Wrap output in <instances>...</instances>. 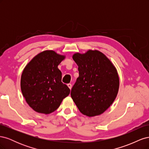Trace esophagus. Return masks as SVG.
<instances>
[{
  "label": "esophagus",
  "mask_w": 149,
  "mask_h": 149,
  "mask_svg": "<svg viewBox=\"0 0 149 149\" xmlns=\"http://www.w3.org/2000/svg\"><path fill=\"white\" fill-rule=\"evenodd\" d=\"M68 88L71 89L72 88V84H70V83L68 84Z\"/></svg>",
  "instance_id": "obj_1"
}]
</instances>
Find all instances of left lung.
<instances>
[{"label": "left lung", "instance_id": "8db88e82", "mask_svg": "<svg viewBox=\"0 0 149 149\" xmlns=\"http://www.w3.org/2000/svg\"><path fill=\"white\" fill-rule=\"evenodd\" d=\"M73 59L78 66L79 77L71 96L81 113L100 115L115 100L119 87L118 71L105 55L97 50L76 53Z\"/></svg>", "mask_w": 149, "mask_h": 149}]
</instances>
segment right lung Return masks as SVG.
Instances as JSON below:
<instances>
[{
  "mask_svg": "<svg viewBox=\"0 0 149 149\" xmlns=\"http://www.w3.org/2000/svg\"><path fill=\"white\" fill-rule=\"evenodd\" d=\"M65 58L53 50H46L36 55L25 67L20 81L22 93L35 111L50 114L69 95L70 89L61 82V72L58 68Z\"/></svg>",
  "mask_w": 149,
  "mask_h": 149,
  "instance_id": "right-lung-1",
  "label": "right lung"
}]
</instances>
